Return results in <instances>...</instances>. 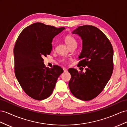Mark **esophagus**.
<instances>
[{
  "instance_id": "obj_1",
  "label": "esophagus",
  "mask_w": 127,
  "mask_h": 127,
  "mask_svg": "<svg viewBox=\"0 0 127 127\" xmlns=\"http://www.w3.org/2000/svg\"><path fill=\"white\" fill-rule=\"evenodd\" d=\"M63 71H64V72H67V70L66 69V68H63Z\"/></svg>"
}]
</instances>
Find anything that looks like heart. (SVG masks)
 Listing matches in <instances>:
<instances>
[{
    "instance_id": "b5f03b06",
    "label": "heart",
    "mask_w": 127,
    "mask_h": 127,
    "mask_svg": "<svg viewBox=\"0 0 127 127\" xmlns=\"http://www.w3.org/2000/svg\"><path fill=\"white\" fill-rule=\"evenodd\" d=\"M64 41L69 48L74 46V45H76L77 46V41L75 38L72 36V35H66L64 38Z\"/></svg>"
}]
</instances>
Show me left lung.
<instances>
[{"mask_svg": "<svg viewBox=\"0 0 127 127\" xmlns=\"http://www.w3.org/2000/svg\"><path fill=\"white\" fill-rule=\"evenodd\" d=\"M83 40L82 51L77 66L86 67L78 72L70 68L69 83L70 91L84 101L95 98L108 82L113 71V49L110 42L99 29L91 25L79 26L72 32Z\"/></svg>", "mask_w": 127, "mask_h": 127, "instance_id": "1", "label": "left lung"}]
</instances>
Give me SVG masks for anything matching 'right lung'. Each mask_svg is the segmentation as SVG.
Masks as SVG:
<instances>
[{
	"mask_svg": "<svg viewBox=\"0 0 127 127\" xmlns=\"http://www.w3.org/2000/svg\"><path fill=\"white\" fill-rule=\"evenodd\" d=\"M64 29L36 22L26 27L15 42L16 78L24 92L35 100H42L49 96L58 77L63 72L57 65L51 69L45 67L42 57L50 55L53 38Z\"/></svg>",
	"mask_w": 127,
	"mask_h": 127,
	"instance_id": "add662e5",
	"label": "right lung"
}]
</instances>
